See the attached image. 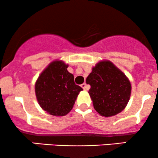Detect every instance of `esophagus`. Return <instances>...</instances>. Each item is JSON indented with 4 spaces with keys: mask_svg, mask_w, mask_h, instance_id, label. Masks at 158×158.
Listing matches in <instances>:
<instances>
[{
    "mask_svg": "<svg viewBox=\"0 0 158 158\" xmlns=\"http://www.w3.org/2000/svg\"><path fill=\"white\" fill-rule=\"evenodd\" d=\"M81 88H82L84 90H88V88H89L88 86H87L86 83H83V84H81Z\"/></svg>",
    "mask_w": 158,
    "mask_h": 158,
    "instance_id": "obj_1",
    "label": "esophagus"
}]
</instances>
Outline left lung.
<instances>
[{
    "label": "left lung",
    "instance_id": "8db88e82",
    "mask_svg": "<svg viewBox=\"0 0 158 158\" xmlns=\"http://www.w3.org/2000/svg\"><path fill=\"white\" fill-rule=\"evenodd\" d=\"M94 108L101 116L108 117L126 108L131 95L128 78L110 61L96 64L86 79Z\"/></svg>",
    "mask_w": 158,
    "mask_h": 158
}]
</instances>
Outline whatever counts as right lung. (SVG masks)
<instances>
[{
	"mask_svg": "<svg viewBox=\"0 0 158 158\" xmlns=\"http://www.w3.org/2000/svg\"><path fill=\"white\" fill-rule=\"evenodd\" d=\"M62 61L50 63L37 79L35 95L43 110L53 116H64L73 108L82 88L74 82V77Z\"/></svg>",
	"mask_w": 158,
	"mask_h": 158,
	"instance_id": "right-lung-1",
	"label": "right lung"
}]
</instances>
